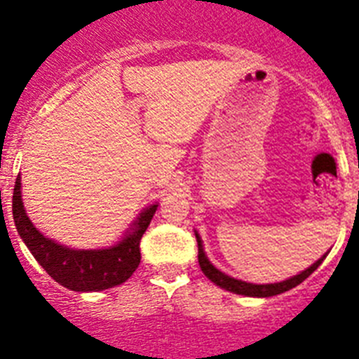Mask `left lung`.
<instances>
[{"label":"left lung","instance_id":"1","mask_svg":"<svg viewBox=\"0 0 359 359\" xmlns=\"http://www.w3.org/2000/svg\"><path fill=\"white\" fill-rule=\"evenodd\" d=\"M195 236H196V243H198V264H200V269L203 271V274H205L212 283H216L217 287H221V289H225L233 294H241V296L271 297V296H276V294L287 292V290L299 285L301 281L306 280V278L310 276V274L313 273L320 264H323V260L326 259V255H324L323 259L317 260L316 264H311V266L308 267V269H304L303 273L296 274V276L289 278V280L285 281H280V283H266V285H257V283H246V281L243 280H236V278L229 276V274L221 273L219 269H216V267L209 262V259H207L198 232H195Z\"/></svg>","mask_w":359,"mask_h":359}]
</instances>
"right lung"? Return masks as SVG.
I'll return each instance as SVG.
<instances>
[{"mask_svg":"<svg viewBox=\"0 0 359 359\" xmlns=\"http://www.w3.org/2000/svg\"><path fill=\"white\" fill-rule=\"evenodd\" d=\"M156 210L157 203L143 210L138 219L130 225L126 237L115 246L102 250H72L49 239L35 229L22 205L21 177L15 179L13 186L12 214L19 236L46 273L60 285L76 292L111 289L130 278L142 260L140 241L149 229Z\"/></svg>","mask_w":359,"mask_h":359,"instance_id":"obj_1","label":"right lung"}]
</instances>
